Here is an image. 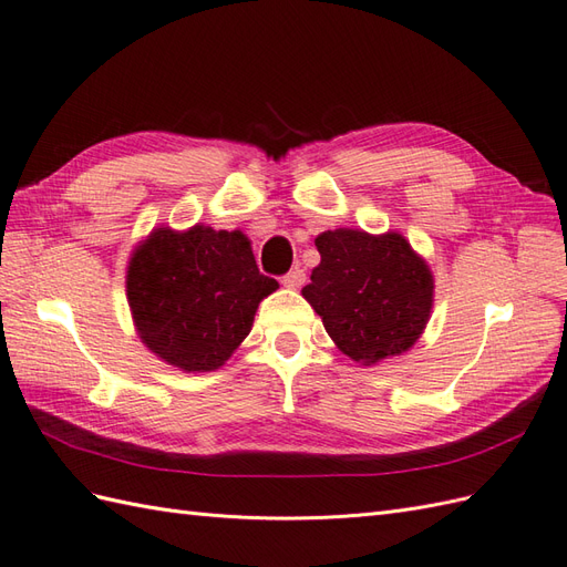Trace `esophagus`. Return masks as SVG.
<instances>
[{
    "label": "esophagus",
    "instance_id": "obj_1",
    "mask_svg": "<svg viewBox=\"0 0 567 567\" xmlns=\"http://www.w3.org/2000/svg\"><path fill=\"white\" fill-rule=\"evenodd\" d=\"M281 284L286 286V288H300L302 284H305V271L300 269V267H296V269H290L286 277L281 279Z\"/></svg>",
    "mask_w": 567,
    "mask_h": 567
}]
</instances>
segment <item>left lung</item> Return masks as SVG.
I'll use <instances>...</instances> for the list:
<instances>
[{
    "label": "left lung",
    "instance_id": "1",
    "mask_svg": "<svg viewBox=\"0 0 567 567\" xmlns=\"http://www.w3.org/2000/svg\"><path fill=\"white\" fill-rule=\"evenodd\" d=\"M302 298L342 354L371 367L406 352L433 310V274L398 231H323Z\"/></svg>",
    "mask_w": 567,
    "mask_h": 567
}]
</instances>
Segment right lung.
Listing matches in <instances>:
<instances>
[{
	"label": "right lung",
	"mask_w": 567,
	"mask_h": 567,
	"mask_svg": "<svg viewBox=\"0 0 567 567\" xmlns=\"http://www.w3.org/2000/svg\"><path fill=\"white\" fill-rule=\"evenodd\" d=\"M277 279L244 231L153 229L127 265V302L144 346L186 373L215 371L241 346Z\"/></svg>",
	"instance_id": "right-lung-1"
}]
</instances>
